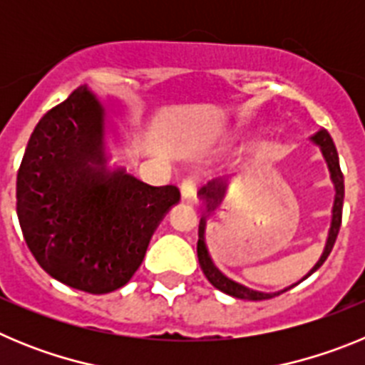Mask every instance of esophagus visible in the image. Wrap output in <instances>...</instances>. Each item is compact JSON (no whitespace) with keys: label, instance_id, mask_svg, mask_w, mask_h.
I'll use <instances>...</instances> for the list:
<instances>
[{"label":"esophagus","instance_id":"obj_1","mask_svg":"<svg viewBox=\"0 0 365 365\" xmlns=\"http://www.w3.org/2000/svg\"><path fill=\"white\" fill-rule=\"evenodd\" d=\"M179 188L182 199H192L195 195V192H197V180L193 179V177H186V179H182Z\"/></svg>","mask_w":365,"mask_h":365}]
</instances>
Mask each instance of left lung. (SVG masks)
<instances>
[{
  "mask_svg": "<svg viewBox=\"0 0 365 365\" xmlns=\"http://www.w3.org/2000/svg\"><path fill=\"white\" fill-rule=\"evenodd\" d=\"M311 140L316 144V146L320 148L325 163H327L329 172H331V180H333V185H334V205H333V215H331V228H329L327 243H325L324 252H322L318 263H316V265L309 270V274L303 279H307L312 272H316V270L320 269V267L324 265V261L327 259L329 254H331V250H333L334 241H336L338 230H340V225H341V206H344V175H341L340 160H338V153H336V148H334L333 138H331V135H329L327 131L320 130L312 135ZM225 188H227V182H225V179H214V180H210L208 185L202 186V188L199 190V197L205 201L208 212L214 210L215 206H217V202L221 201L222 193H225ZM205 232H206V215L205 217H201V222H199V241H197L199 265H201L206 279H208V282H210L215 289H219L221 292H225V294L234 296V298H240V299H252V302H257V299L274 298V296L282 294V292L289 291V289H292L294 285H298L299 282H303V279H299L298 283H294V285H291V287H287V289H283V291H278V292L252 291V289H248V287L232 282V279H228L227 276H225V274H222L221 270L214 265V261H212L210 254H208V248H206Z\"/></svg>",
  "mask_w": 365,
  "mask_h": 365,
  "instance_id": "left-lung-1",
  "label": "left lung"
}]
</instances>
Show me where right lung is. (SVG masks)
<instances>
[{
	"label": "right lung",
	"mask_w": 365,
	"mask_h": 365,
	"mask_svg": "<svg viewBox=\"0 0 365 365\" xmlns=\"http://www.w3.org/2000/svg\"><path fill=\"white\" fill-rule=\"evenodd\" d=\"M106 111L87 86L38 122L16 180L29 250L58 282L106 294L130 282L151 235L179 202L177 186H150L108 168Z\"/></svg>",
	"instance_id": "obj_1"
}]
</instances>
